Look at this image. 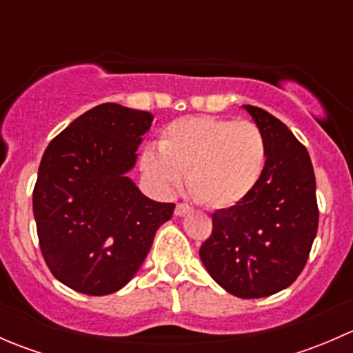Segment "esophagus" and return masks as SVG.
Masks as SVG:
<instances>
[{
    "label": "esophagus",
    "mask_w": 353,
    "mask_h": 353,
    "mask_svg": "<svg viewBox=\"0 0 353 353\" xmlns=\"http://www.w3.org/2000/svg\"><path fill=\"white\" fill-rule=\"evenodd\" d=\"M191 206L186 205V203H177L176 205V210H174V213H176L177 216H183V215H188V213L191 212Z\"/></svg>",
    "instance_id": "1"
}]
</instances>
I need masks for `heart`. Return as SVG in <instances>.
I'll return each mask as SVG.
<instances>
[{"label":"heart","mask_w":353,"mask_h":353,"mask_svg":"<svg viewBox=\"0 0 353 353\" xmlns=\"http://www.w3.org/2000/svg\"><path fill=\"white\" fill-rule=\"evenodd\" d=\"M268 157L265 133L251 121L194 116L167 124L159 150L147 148L140 165L162 191L179 184L208 208H230L245 199L261 181Z\"/></svg>","instance_id":"b5f03b06"}]
</instances>
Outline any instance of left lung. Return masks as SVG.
I'll use <instances>...</instances> for the list:
<instances>
[{"instance_id": "8db88e82", "label": "left lung", "mask_w": 353, "mask_h": 353, "mask_svg": "<svg viewBox=\"0 0 353 353\" xmlns=\"http://www.w3.org/2000/svg\"><path fill=\"white\" fill-rule=\"evenodd\" d=\"M244 109L265 133V172L248 198L212 213V236L199 248V258L229 294L259 299L283 290L301 275L318 232L319 210L304 145L266 110Z\"/></svg>"}]
</instances>
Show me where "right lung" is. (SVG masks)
Wrapping results in <instances>:
<instances>
[{
  "instance_id": "right-lung-1",
  "label": "right lung",
  "mask_w": 353,
  "mask_h": 353,
  "mask_svg": "<svg viewBox=\"0 0 353 353\" xmlns=\"http://www.w3.org/2000/svg\"><path fill=\"white\" fill-rule=\"evenodd\" d=\"M154 116L101 104L46 148L32 205L39 245L52 275L73 290L108 295L123 288L147 258L174 203L141 194L126 176Z\"/></svg>"
}]
</instances>
